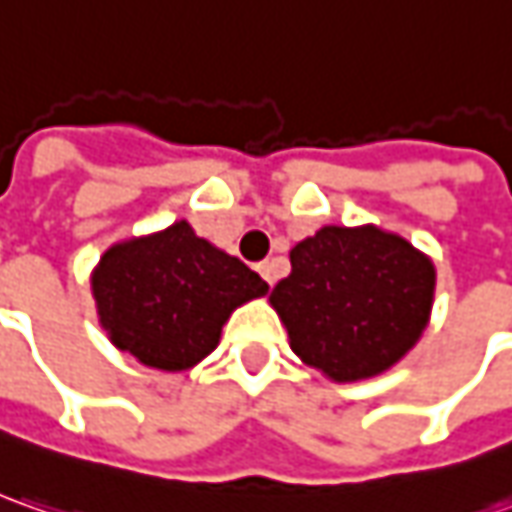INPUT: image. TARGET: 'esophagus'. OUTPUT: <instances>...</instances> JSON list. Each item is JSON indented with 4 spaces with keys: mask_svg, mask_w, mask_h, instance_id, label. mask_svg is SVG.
<instances>
[{
    "mask_svg": "<svg viewBox=\"0 0 512 512\" xmlns=\"http://www.w3.org/2000/svg\"><path fill=\"white\" fill-rule=\"evenodd\" d=\"M257 272L263 274V280H266L269 286H274V280H277V266H274V260H266V263H260V266H257Z\"/></svg>",
    "mask_w": 512,
    "mask_h": 512,
    "instance_id": "1",
    "label": "esophagus"
}]
</instances>
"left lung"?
<instances>
[{
	"label": "left lung",
	"mask_w": 512,
	"mask_h": 512,
	"mask_svg": "<svg viewBox=\"0 0 512 512\" xmlns=\"http://www.w3.org/2000/svg\"><path fill=\"white\" fill-rule=\"evenodd\" d=\"M291 274L272 291L291 351L334 382L377 377L431 320V257L377 226H323L291 249Z\"/></svg>",
	"instance_id": "left-lung-1"
}]
</instances>
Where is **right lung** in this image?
<instances>
[{"instance_id":"add662e5","label":"right lung","mask_w":512,"mask_h":512,"mask_svg":"<svg viewBox=\"0 0 512 512\" xmlns=\"http://www.w3.org/2000/svg\"><path fill=\"white\" fill-rule=\"evenodd\" d=\"M90 283L110 343L158 371L198 365L215 351L229 314L269 291L186 221L110 246Z\"/></svg>"}]
</instances>
